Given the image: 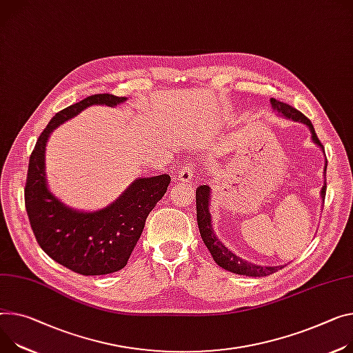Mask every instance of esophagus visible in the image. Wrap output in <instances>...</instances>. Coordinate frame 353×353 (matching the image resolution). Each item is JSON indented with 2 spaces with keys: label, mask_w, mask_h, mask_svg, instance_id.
Listing matches in <instances>:
<instances>
[{
  "label": "esophagus",
  "mask_w": 353,
  "mask_h": 353,
  "mask_svg": "<svg viewBox=\"0 0 353 353\" xmlns=\"http://www.w3.org/2000/svg\"><path fill=\"white\" fill-rule=\"evenodd\" d=\"M192 178H194V172H192V170L189 168L188 165H185V167L178 172V175H176V179H178L179 182H183V183L191 182Z\"/></svg>",
  "instance_id": "34e87169"
}]
</instances>
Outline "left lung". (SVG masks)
Instances as JSON below:
<instances>
[{
  "mask_svg": "<svg viewBox=\"0 0 353 353\" xmlns=\"http://www.w3.org/2000/svg\"><path fill=\"white\" fill-rule=\"evenodd\" d=\"M270 104L273 107V110L277 112L279 117H283L285 120L294 121V123H301L308 127L311 132V140L312 143L321 148V151L325 154L323 147L321 141L318 140L315 130L312 123L298 110H295L294 107L279 101L276 99H270ZM327 174V158H325V168H323V175ZM325 191H327V182L323 181V186L321 189V199H325ZM210 195H212V189L209 185H201L196 189V216H198V226L201 232V237L205 243V246L208 248L209 253L212 254L214 263L219 267L225 268L226 271H230V273L240 274V276H246V277H264L276 273V271L281 270L284 265H260L254 264L252 261H248L245 259L239 257L234 254L230 249L225 246V243L221 241L216 236L213 226H212V216L209 212L210 206Z\"/></svg>",
  "mask_w": 353,
  "mask_h": 353,
  "instance_id": "1",
  "label": "left lung"
}]
</instances>
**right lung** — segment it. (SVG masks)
I'll return each instance as SVG.
<instances>
[{
  "label": "right lung",
  "mask_w": 353,
  "mask_h": 353,
  "mask_svg": "<svg viewBox=\"0 0 353 353\" xmlns=\"http://www.w3.org/2000/svg\"><path fill=\"white\" fill-rule=\"evenodd\" d=\"M127 97L94 94L52 117L30 158L25 206L41 249L57 263L82 276L110 274L125 267L143 233L147 216L165 195L168 174L134 179L123 194L97 210L68 206L46 181L45 151L52 131L92 105L116 107Z\"/></svg>",
  "instance_id": "obj_1"
}]
</instances>
